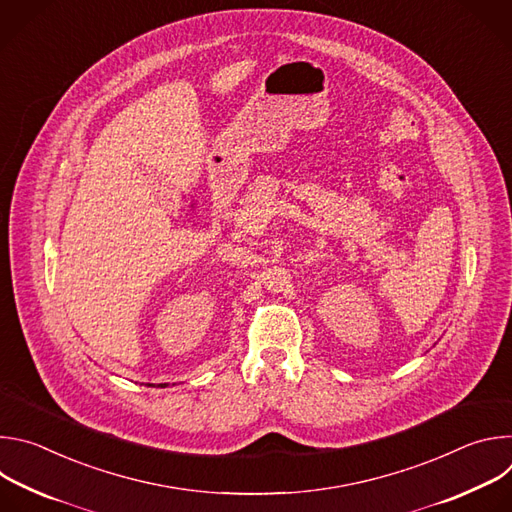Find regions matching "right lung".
Segmentation results:
<instances>
[{"label":"right lung","instance_id":"obj_1","mask_svg":"<svg viewBox=\"0 0 512 512\" xmlns=\"http://www.w3.org/2000/svg\"><path fill=\"white\" fill-rule=\"evenodd\" d=\"M160 387H168V385H166V383H164V385H160Z\"/></svg>","mask_w":512,"mask_h":512}]
</instances>
